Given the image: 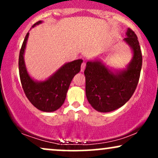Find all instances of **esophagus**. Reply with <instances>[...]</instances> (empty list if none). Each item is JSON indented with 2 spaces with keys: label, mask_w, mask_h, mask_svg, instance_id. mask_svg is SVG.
I'll list each match as a JSON object with an SVG mask.
<instances>
[{
  "label": "esophagus",
  "mask_w": 158,
  "mask_h": 158,
  "mask_svg": "<svg viewBox=\"0 0 158 158\" xmlns=\"http://www.w3.org/2000/svg\"><path fill=\"white\" fill-rule=\"evenodd\" d=\"M85 68H86V62H82L81 63V71L83 72L85 70Z\"/></svg>",
  "instance_id": "esophagus-1"
}]
</instances>
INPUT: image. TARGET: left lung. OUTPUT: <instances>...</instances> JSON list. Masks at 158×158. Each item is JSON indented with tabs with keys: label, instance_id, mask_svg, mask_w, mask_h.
Segmentation results:
<instances>
[{
	"label": "left lung",
	"instance_id": "8db88e82",
	"mask_svg": "<svg viewBox=\"0 0 158 158\" xmlns=\"http://www.w3.org/2000/svg\"><path fill=\"white\" fill-rule=\"evenodd\" d=\"M124 41L133 50V58L126 70L114 73L101 61H88L85 70V93L88 101L99 112H110L122 107L130 99L138 84L142 52L137 36L131 29Z\"/></svg>",
	"mask_w": 158,
	"mask_h": 158
}]
</instances>
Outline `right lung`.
<instances>
[{"instance_id":"right-lung-1","label":"right lung","mask_w":158,"mask_h":158,"mask_svg":"<svg viewBox=\"0 0 158 158\" xmlns=\"http://www.w3.org/2000/svg\"><path fill=\"white\" fill-rule=\"evenodd\" d=\"M39 21L32 25L41 23ZM29 32H27L19 53V68L21 82L25 95L36 108L44 112L59 109L64 103L70 82L80 71L82 59H78L63 65L52 77L44 81H35L29 76L23 60Z\"/></svg>"}]
</instances>
